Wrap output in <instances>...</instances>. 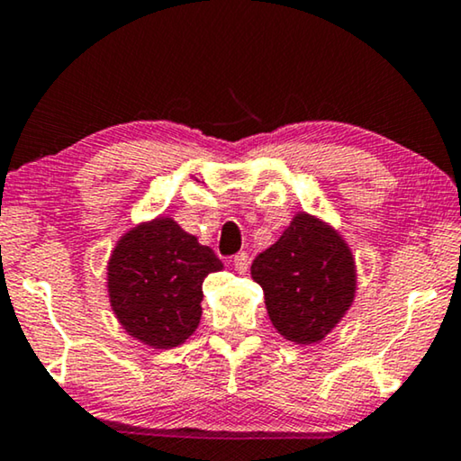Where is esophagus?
<instances>
[{
  "label": "esophagus",
  "instance_id": "1",
  "mask_svg": "<svg viewBox=\"0 0 461 461\" xmlns=\"http://www.w3.org/2000/svg\"><path fill=\"white\" fill-rule=\"evenodd\" d=\"M232 264H235L239 275H245V273H248V268H249V256L245 254V251H239V254L232 258Z\"/></svg>",
  "mask_w": 461,
  "mask_h": 461
}]
</instances>
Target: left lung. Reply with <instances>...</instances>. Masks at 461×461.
I'll list each match as a JSON object with an SVG mask.
<instances>
[{"label":"left lung","instance_id":"8db88e82","mask_svg":"<svg viewBox=\"0 0 461 461\" xmlns=\"http://www.w3.org/2000/svg\"><path fill=\"white\" fill-rule=\"evenodd\" d=\"M251 276L264 289L275 330L295 344L323 339L357 292L352 251L338 230L311 213H295L279 241L256 256Z\"/></svg>","mask_w":461,"mask_h":461}]
</instances>
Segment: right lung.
<instances>
[{"mask_svg": "<svg viewBox=\"0 0 461 461\" xmlns=\"http://www.w3.org/2000/svg\"><path fill=\"white\" fill-rule=\"evenodd\" d=\"M106 270L113 312L123 330L167 350L197 330L203 279L222 270V262L172 218L159 216L119 239Z\"/></svg>", "mask_w": 461, "mask_h": 461, "instance_id": "right-lung-1", "label": "right lung"}]
</instances>
